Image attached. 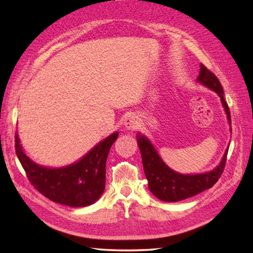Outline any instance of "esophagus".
Listing matches in <instances>:
<instances>
[{"label":"esophagus","mask_w":253,"mask_h":253,"mask_svg":"<svg viewBox=\"0 0 253 253\" xmlns=\"http://www.w3.org/2000/svg\"><path fill=\"white\" fill-rule=\"evenodd\" d=\"M138 119L139 118H138V116H137L136 114L130 113V114H128L127 116H126L125 123H124V125H125V127L127 128L128 130H134L139 125Z\"/></svg>","instance_id":"1"}]
</instances>
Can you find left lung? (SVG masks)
<instances>
[{"mask_svg":"<svg viewBox=\"0 0 253 253\" xmlns=\"http://www.w3.org/2000/svg\"><path fill=\"white\" fill-rule=\"evenodd\" d=\"M196 81L217 93L225 111L229 125L231 126L230 110L223 97V88L219 79L201 63L200 75L196 78ZM230 131H232L231 128ZM136 138L140 154H142L144 172L148 181L149 191L157 199L164 202H178V201L192 198L212 187L223 173L229 147H226L220 164L216 165L212 170L199 174H182L175 172L165 164V162L162 160L156 148L146 136L138 132Z\"/></svg>","mask_w":253,"mask_h":253,"instance_id":"8db88e82","label":"left lung"}]
</instances>
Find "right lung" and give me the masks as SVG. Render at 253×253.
<instances>
[{
	"label": "right lung",
	"mask_w": 253,
	"mask_h": 253,
	"mask_svg": "<svg viewBox=\"0 0 253 253\" xmlns=\"http://www.w3.org/2000/svg\"><path fill=\"white\" fill-rule=\"evenodd\" d=\"M118 131L106 137L85 155L61 168L39 165L25 154L15 134V152L29 181L45 198L71 208H84L99 200L106 182V161Z\"/></svg>",
	"instance_id": "obj_1"
}]
</instances>
